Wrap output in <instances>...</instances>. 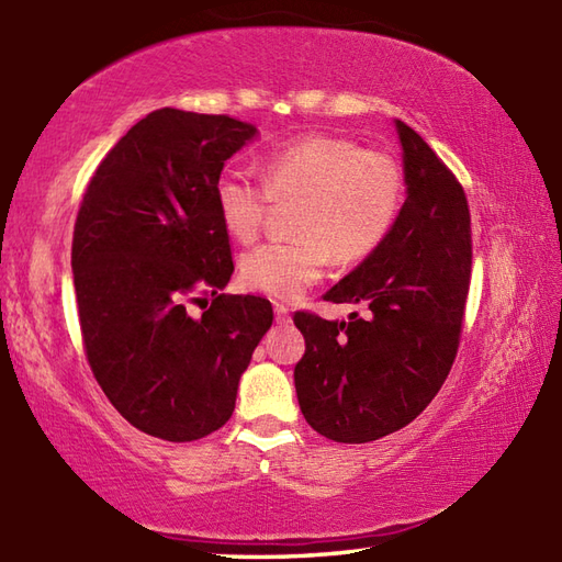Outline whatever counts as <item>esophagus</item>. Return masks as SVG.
<instances>
[{
	"label": "esophagus",
	"instance_id": "1",
	"mask_svg": "<svg viewBox=\"0 0 562 562\" xmlns=\"http://www.w3.org/2000/svg\"><path fill=\"white\" fill-rule=\"evenodd\" d=\"M274 321L278 324H290V308L284 304H274Z\"/></svg>",
	"mask_w": 562,
	"mask_h": 562
}]
</instances>
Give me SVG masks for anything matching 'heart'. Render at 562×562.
I'll list each match as a JSON object with an SVG mask.
<instances>
[{"instance_id":"heart-1","label":"heart","mask_w":562,"mask_h":562,"mask_svg":"<svg viewBox=\"0 0 562 562\" xmlns=\"http://www.w3.org/2000/svg\"><path fill=\"white\" fill-rule=\"evenodd\" d=\"M262 186L241 169L214 183L222 226L238 241L258 236L270 200L296 202L292 241L262 244L241 258V282L294 302L324 278L333 256L360 260L384 241L403 205V176L389 154L330 135H304L262 159Z\"/></svg>"}]
</instances>
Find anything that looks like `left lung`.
<instances>
[{"mask_svg": "<svg viewBox=\"0 0 562 562\" xmlns=\"http://www.w3.org/2000/svg\"><path fill=\"white\" fill-rule=\"evenodd\" d=\"M405 202L391 232L326 292L369 314H294L306 352L294 367L300 408L318 435L364 445L413 423L445 384L471 278L469 202L427 142L393 121Z\"/></svg>", "mask_w": 562, "mask_h": 562, "instance_id": "1", "label": "left lung"}]
</instances>
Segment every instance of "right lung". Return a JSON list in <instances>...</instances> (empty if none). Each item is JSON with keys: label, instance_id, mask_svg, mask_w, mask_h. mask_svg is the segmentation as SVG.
<instances>
[{"label": "right lung", "instance_id": "right-lung-1", "mask_svg": "<svg viewBox=\"0 0 562 562\" xmlns=\"http://www.w3.org/2000/svg\"><path fill=\"white\" fill-rule=\"evenodd\" d=\"M256 137L229 115L154 111L83 193L71 241L83 348L115 411L151 437L193 441L229 420L272 326L268 300L222 294L234 262L214 183ZM210 293L190 317L184 304Z\"/></svg>", "mask_w": 562, "mask_h": 562}]
</instances>
